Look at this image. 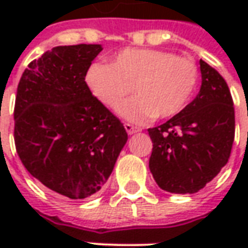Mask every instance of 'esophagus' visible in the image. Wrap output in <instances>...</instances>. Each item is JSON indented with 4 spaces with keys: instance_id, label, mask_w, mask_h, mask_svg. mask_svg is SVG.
Instances as JSON below:
<instances>
[{
    "instance_id": "34e87169",
    "label": "esophagus",
    "mask_w": 248,
    "mask_h": 248,
    "mask_svg": "<svg viewBox=\"0 0 248 248\" xmlns=\"http://www.w3.org/2000/svg\"><path fill=\"white\" fill-rule=\"evenodd\" d=\"M124 129L127 131V134L131 135V134H135V133H138L140 131V127H137V126H133V124H124Z\"/></svg>"
}]
</instances>
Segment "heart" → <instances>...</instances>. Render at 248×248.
I'll list each match as a JSON object with an SVG mask.
<instances>
[{
  "instance_id": "b5f03b06",
  "label": "heart",
  "mask_w": 248,
  "mask_h": 248,
  "mask_svg": "<svg viewBox=\"0 0 248 248\" xmlns=\"http://www.w3.org/2000/svg\"><path fill=\"white\" fill-rule=\"evenodd\" d=\"M198 79L199 70L191 58L155 49H124L114 63H94L86 76L94 97L108 108H118L134 90L137 97L119 108V114L134 124L181 113Z\"/></svg>"
}]
</instances>
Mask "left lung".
Instances as JSON below:
<instances>
[{"mask_svg": "<svg viewBox=\"0 0 248 248\" xmlns=\"http://www.w3.org/2000/svg\"><path fill=\"white\" fill-rule=\"evenodd\" d=\"M202 86L181 113L149 129V167L162 190L192 194L202 190L227 163L234 143L235 111L224 78L199 61Z\"/></svg>", "mask_w": 248, "mask_h": 248, "instance_id": "1", "label": "left lung"}]
</instances>
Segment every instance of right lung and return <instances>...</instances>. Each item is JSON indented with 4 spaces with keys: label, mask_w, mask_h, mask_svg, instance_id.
Masks as SVG:
<instances>
[{
    "label": "right lung",
    "mask_w": 248,
    "mask_h": 248,
    "mask_svg": "<svg viewBox=\"0 0 248 248\" xmlns=\"http://www.w3.org/2000/svg\"><path fill=\"white\" fill-rule=\"evenodd\" d=\"M101 45L57 46L31 61L17 87L14 143L25 169L70 199L106 183L127 133L87 86Z\"/></svg>",
    "instance_id": "obj_1"
}]
</instances>
